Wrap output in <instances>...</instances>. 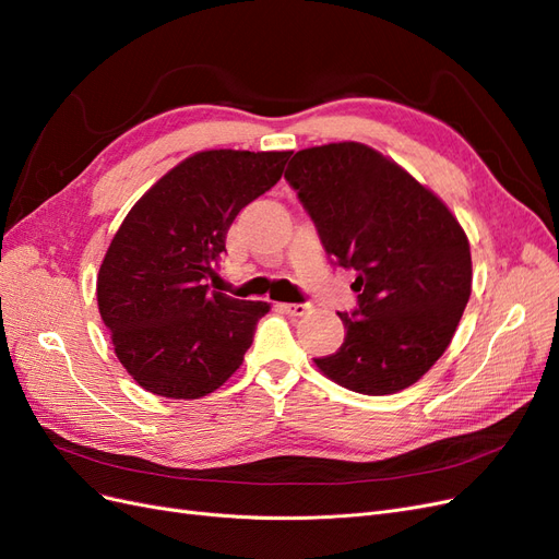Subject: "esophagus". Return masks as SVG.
I'll return each instance as SVG.
<instances>
[{
	"label": "esophagus",
	"instance_id": "1",
	"mask_svg": "<svg viewBox=\"0 0 559 559\" xmlns=\"http://www.w3.org/2000/svg\"><path fill=\"white\" fill-rule=\"evenodd\" d=\"M280 310L292 317H302L310 310V302H282Z\"/></svg>",
	"mask_w": 559,
	"mask_h": 559
}]
</instances>
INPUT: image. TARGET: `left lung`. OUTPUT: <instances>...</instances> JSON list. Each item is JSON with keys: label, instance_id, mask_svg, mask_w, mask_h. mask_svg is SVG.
Instances as JSON below:
<instances>
[{"label": "left lung", "instance_id": "left-lung-1", "mask_svg": "<svg viewBox=\"0 0 559 559\" xmlns=\"http://www.w3.org/2000/svg\"><path fill=\"white\" fill-rule=\"evenodd\" d=\"M284 179L331 263L357 273V308L317 368L352 392L382 396L441 359L471 296L468 240L452 212L394 160L359 142L302 148Z\"/></svg>", "mask_w": 559, "mask_h": 559}]
</instances>
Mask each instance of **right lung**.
Returning a JSON list of instances; mask_svg holds the SVG:
<instances>
[{
    "instance_id": "add662e5",
    "label": "right lung",
    "mask_w": 559,
    "mask_h": 559,
    "mask_svg": "<svg viewBox=\"0 0 559 559\" xmlns=\"http://www.w3.org/2000/svg\"><path fill=\"white\" fill-rule=\"evenodd\" d=\"M292 151H200L138 200L97 275L118 361L146 392L200 399L240 368L263 300L212 292L235 216L284 173Z\"/></svg>"
}]
</instances>
